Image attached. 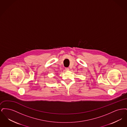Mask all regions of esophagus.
<instances>
[{"label": "esophagus", "instance_id": "34e87169", "mask_svg": "<svg viewBox=\"0 0 127 127\" xmlns=\"http://www.w3.org/2000/svg\"><path fill=\"white\" fill-rule=\"evenodd\" d=\"M65 69H66V71H68V70H69V68L68 67H66Z\"/></svg>", "mask_w": 127, "mask_h": 127}]
</instances>
